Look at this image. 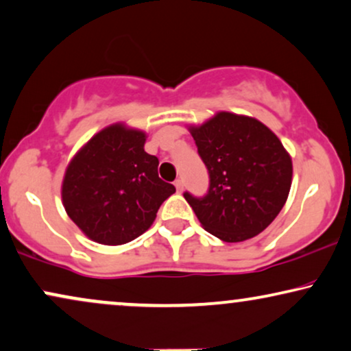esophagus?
Returning a JSON list of instances; mask_svg holds the SVG:
<instances>
[{
	"label": "esophagus",
	"mask_w": 351,
	"mask_h": 351,
	"mask_svg": "<svg viewBox=\"0 0 351 351\" xmlns=\"http://www.w3.org/2000/svg\"><path fill=\"white\" fill-rule=\"evenodd\" d=\"M174 185H176L177 192H182V190H184V182H182L180 179H177V180L174 182Z\"/></svg>",
	"instance_id": "1"
}]
</instances>
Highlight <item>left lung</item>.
<instances>
[{
  "label": "left lung",
  "mask_w": 351,
  "mask_h": 351,
  "mask_svg": "<svg viewBox=\"0 0 351 351\" xmlns=\"http://www.w3.org/2000/svg\"><path fill=\"white\" fill-rule=\"evenodd\" d=\"M209 174L202 198L184 193L204 230L224 242L252 239L276 219L292 185V159L271 129L221 111L190 127Z\"/></svg>",
  "instance_id": "1"
}]
</instances>
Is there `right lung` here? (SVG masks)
I'll use <instances>...</instances> for the list:
<instances>
[{
  "mask_svg": "<svg viewBox=\"0 0 351 351\" xmlns=\"http://www.w3.org/2000/svg\"><path fill=\"white\" fill-rule=\"evenodd\" d=\"M147 135L124 124L98 132L79 149L62 180L67 216L93 242L122 245L152 227L176 186L158 176Z\"/></svg>",
  "mask_w": 351,
  "mask_h": 351,
  "instance_id": "right-lung-1",
  "label": "right lung"
}]
</instances>
